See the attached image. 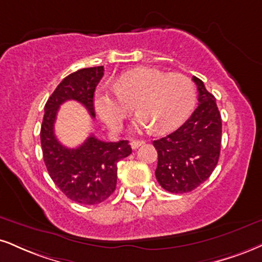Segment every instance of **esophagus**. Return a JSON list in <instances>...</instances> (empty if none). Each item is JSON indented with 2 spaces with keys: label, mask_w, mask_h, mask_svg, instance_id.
Here are the masks:
<instances>
[{
  "label": "esophagus",
  "mask_w": 262,
  "mask_h": 262,
  "mask_svg": "<svg viewBox=\"0 0 262 262\" xmlns=\"http://www.w3.org/2000/svg\"><path fill=\"white\" fill-rule=\"evenodd\" d=\"M144 143V142L143 141H140V140H135V141H132L131 142V148H132V149H137V148L138 147H141L142 146V144H143Z\"/></svg>",
  "instance_id": "esophagus-1"
}]
</instances>
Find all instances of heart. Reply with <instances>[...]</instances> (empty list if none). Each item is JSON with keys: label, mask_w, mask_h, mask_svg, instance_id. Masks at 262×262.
Segmentation results:
<instances>
[{"label": "heart", "mask_w": 262, "mask_h": 262, "mask_svg": "<svg viewBox=\"0 0 262 262\" xmlns=\"http://www.w3.org/2000/svg\"><path fill=\"white\" fill-rule=\"evenodd\" d=\"M195 87L182 74H166L151 68H136L119 76L115 86H101L93 97L99 118L113 130H120L131 114L136 127L163 134L179 127L195 104Z\"/></svg>", "instance_id": "heart-1"}]
</instances>
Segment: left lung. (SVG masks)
Returning a JSON list of instances; mask_svg holds the SVG:
<instances>
[{
	"label": "left lung",
	"instance_id": "left-lung-1",
	"mask_svg": "<svg viewBox=\"0 0 262 262\" xmlns=\"http://www.w3.org/2000/svg\"><path fill=\"white\" fill-rule=\"evenodd\" d=\"M198 89V106L176 131L153 141L158 151L156 177L170 193L195 189L212 173L221 149L222 122L215 97L193 76Z\"/></svg>",
	"mask_w": 262,
	"mask_h": 262
}]
</instances>
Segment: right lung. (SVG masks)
I'll return each mask as SVG.
<instances>
[{"label": "right lung", "instance_id": "obj_1", "mask_svg": "<svg viewBox=\"0 0 262 262\" xmlns=\"http://www.w3.org/2000/svg\"><path fill=\"white\" fill-rule=\"evenodd\" d=\"M104 75V68L80 69L64 77L45 105L41 147L47 171L68 198L83 205L104 202L113 194L118 177V161L131 154L128 141L104 142L91 135L77 148L64 147L54 135L59 106L76 101L95 118L93 96Z\"/></svg>", "mask_w": 262, "mask_h": 262}]
</instances>
